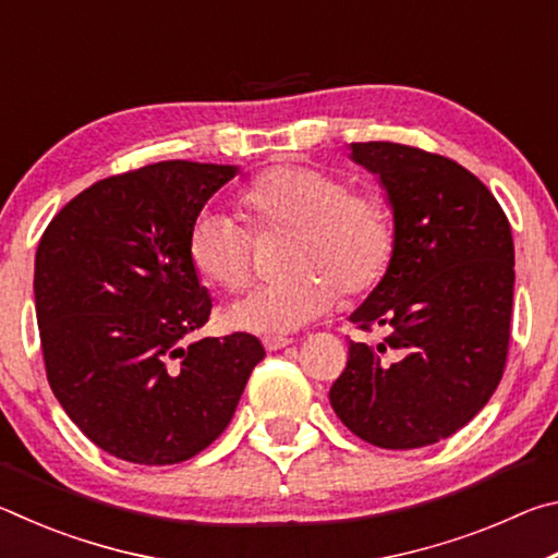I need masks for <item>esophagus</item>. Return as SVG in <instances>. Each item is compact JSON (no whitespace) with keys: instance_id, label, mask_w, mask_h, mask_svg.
<instances>
[{"instance_id":"esophagus-1","label":"esophagus","mask_w":558,"mask_h":558,"mask_svg":"<svg viewBox=\"0 0 558 558\" xmlns=\"http://www.w3.org/2000/svg\"><path fill=\"white\" fill-rule=\"evenodd\" d=\"M292 342V339L288 337H263V347L268 349V352H278V349L288 347Z\"/></svg>"}]
</instances>
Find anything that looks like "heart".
<instances>
[{
    "label": "heart",
    "instance_id": "b5f03b06",
    "mask_svg": "<svg viewBox=\"0 0 558 558\" xmlns=\"http://www.w3.org/2000/svg\"><path fill=\"white\" fill-rule=\"evenodd\" d=\"M251 229L226 214L206 211L189 229L194 270L223 292H243L256 270V239L292 233L288 280L243 298L229 325L245 332H292L327 315L339 290L354 300L381 286L396 256V221L376 189H356L337 169L278 165L248 179L239 196Z\"/></svg>",
    "mask_w": 558,
    "mask_h": 558
}]
</instances>
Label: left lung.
<instances>
[{
  "instance_id": "obj_1",
  "label": "left lung",
  "mask_w": 558,
  "mask_h": 558,
  "mask_svg": "<svg viewBox=\"0 0 558 558\" xmlns=\"http://www.w3.org/2000/svg\"><path fill=\"white\" fill-rule=\"evenodd\" d=\"M379 174L396 221L389 276L352 313L379 344L349 342L329 401L344 426L386 450L452 436L483 411L505 374L514 241L502 206L442 155L399 143H354Z\"/></svg>"
}]
</instances>
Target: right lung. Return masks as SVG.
<instances>
[{
	"mask_svg": "<svg viewBox=\"0 0 558 558\" xmlns=\"http://www.w3.org/2000/svg\"><path fill=\"white\" fill-rule=\"evenodd\" d=\"M235 172L169 159L112 174L41 235L34 300L46 379L75 426L120 460L174 465L209 448L266 356L248 332L192 342L211 298L189 260V229Z\"/></svg>",
	"mask_w": 558,
	"mask_h": 558,
	"instance_id": "right-lung-1",
	"label": "right lung"
}]
</instances>
